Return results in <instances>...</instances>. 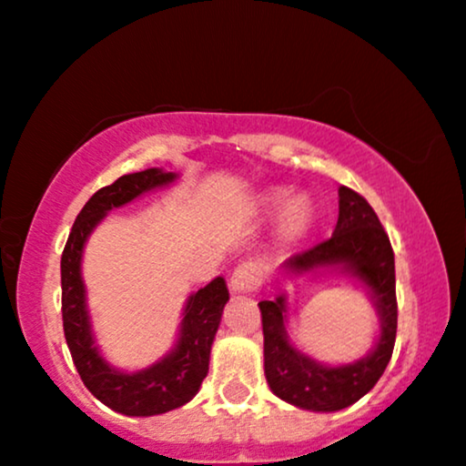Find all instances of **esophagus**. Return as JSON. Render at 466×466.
I'll return each mask as SVG.
<instances>
[{"label":"esophagus","mask_w":466,"mask_h":466,"mask_svg":"<svg viewBox=\"0 0 466 466\" xmlns=\"http://www.w3.org/2000/svg\"><path fill=\"white\" fill-rule=\"evenodd\" d=\"M264 281V270L262 266L253 259H247V262L238 264L234 268L232 277H229V288L234 291H253L258 289Z\"/></svg>","instance_id":"34e87169"}]
</instances>
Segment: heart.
Segmentation results:
<instances>
[{"mask_svg":"<svg viewBox=\"0 0 466 466\" xmlns=\"http://www.w3.org/2000/svg\"><path fill=\"white\" fill-rule=\"evenodd\" d=\"M268 204L275 210L288 208L283 215V229L289 234V237H296V234L305 232L309 223H311L313 208L305 198H298V200H291V194L285 189L272 191L268 196Z\"/></svg>","mask_w":466,"mask_h":466,"instance_id":"obj_1","label":"heart"}]
</instances>
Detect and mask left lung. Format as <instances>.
I'll use <instances>...</instances> for the list:
<instances>
[{
    "instance_id": "8db88e82",
    "label": "left lung",
    "mask_w": 466,
    "mask_h": 466,
    "mask_svg": "<svg viewBox=\"0 0 466 466\" xmlns=\"http://www.w3.org/2000/svg\"><path fill=\"white\" fill-rule=\"evenodd\" d=\"M324 266H343L373 294L380 309L381 337L367 358L345 367H324L289 345L283 326L285 298L262 300L264 373L272 392L285 402L311 411H339L362 399L380 381L394 351L396 275L394 251L380 217L358 191L339 187V221L332 237L285 259L283 268L307 272Z\"/></svg>"
}]
</instances>
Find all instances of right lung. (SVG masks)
Wrapping results in <instances>:
<instances>
[{
	"mask_svg": "<svg viewBox=\"0 0 466 466\" xmlns=\"http://www.w3.org/2000/svg\"><path fill=\"white\" fill-rule=\"evenodd\" d=\"M175 177L172 172L148 168L119 177L113 185L97 189L78 213L61 253V313L72 360L86 390L106 407L126 415L166 413L194 399L208 373L210 345L229 298L221 277L189 296L177 347L157 364L138 373H121L108 367L93 345L85 285L80 279L85 240L110 208L127 204L148 189L172 183Z\"/></svg>",
	"mask_w": 466,
	"mask_h": 466,
	"instance_id": "right-lung-1",
	"label": "right lung"
}]
</instances>
